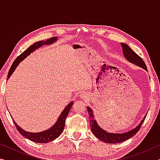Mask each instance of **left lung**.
Returning <instances> with one entry per match:
<instances>
[{
	"mask_svg": "<svg viewBox=\"0 0 160 160\" xmlns=\"http://www.w3.org/2000/svg\"><path fill=\"white\" fill-rule=\"evenodd\" d=\"M121 45L123 48V55L127 60H128L132 63L137 65V66L142 68L143 69L148 70L147 66H146L145 62L142 60V58H140L137 53H135L127 44H123V43H121ZM88 112L89 113V119H90V124L92 133L95 135L97 138L102 140V141H104L106 143H112V144L113 143H118L126 141V140L129 139L130 138L132 137L134 135L136 134L138 132L146 117L145 116L139 125L133 130H132V131L125 132V133L115 134L106 132L97 125L96 120L94 119L93 112L89 107H88Z\"/></svg>",
	"mask_w": 160,
	"mask_h": 160,
	"instance_id": "8db88e82",
	"label": "left lung"
}]
</instances>
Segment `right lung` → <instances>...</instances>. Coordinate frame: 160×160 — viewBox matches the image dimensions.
I'll use <instances>...</instances> for the list:
<instances>
[{
	"mask_svg": "<svg viewBox=\"0 0 160 160\" xmlns=\"http://www.w3.org/2000/svg\"><path fill=\"white\" fill-rule=\"evenodd\" d=\"M56 40V37H52L47 39L46 42L39 41L34 43V44L30 46L28 49L25 50L24 52L22 53L20 56H18V58L15 59L14 62H13L11 67H10V68L9 70L8 74V78H9L10 77V75H11V74L14 72L15 68L18 66V64L20 63V62L22 61L23 59H25L27 56H29L32 51H34L35 49H37V48H38L39 47H42V46L44 45V44H52V43L55 42ZM72 104H73V102H70V104L68 105L66 108H65L64 110L63 111V112L61 113V114L60 115V116H59L57 122L54 124L51 128L47 130V131H43L41 132H37V133H34V132H29L25 131L24 130L22 129L12 119L13 123H15L16 128L18 129L19 132H20L22 135H23L24 137H25L26 138L38 143H47L48 142L52 141V140H55L56 138H57L59 135L62 133V132L63 131V129L65 127V122H66L65 121H66V118L68 116V115L70 109H71Z\"/></svg>",
	"mask_w": 160,
	"mask_h": 160,
	"instance_id": "1",
	"label": "right lung"
}]
</instances>
